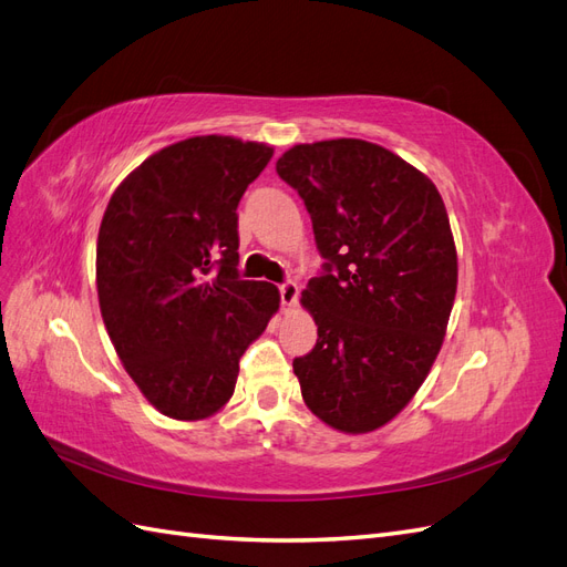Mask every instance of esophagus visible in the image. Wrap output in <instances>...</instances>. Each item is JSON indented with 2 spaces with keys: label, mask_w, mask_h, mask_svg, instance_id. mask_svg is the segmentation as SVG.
<instances>
[{
  "label": "esophagus",
  "mask_w": 567,
  "mask_h": 567,
  "mask_svg": "<svg viewBox=\"0 0 567 567\" xmlns=\"http://www.w3.org/2000/svg\"><path fill=\"white\" fill-rule=\"evenodd\" d=\"M298 284H293V281H284L281 286H279V296H281V305L284 307H293L296 302H298Z\"/></svg>",
  "instance_id": "34e87169"
}]
</instances>
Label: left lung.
I'll return each mask as SVG.
<instances>
[{
  "label": "left lung",
  "instance_id": "1",
  "mask_svg": "<svg viewBox=\"0 0 567 567\" xmlns=\"http://www.w3.org/2000/svg\"><path fill=\"white\" fill-rule=\"evenodd\" d=\"M277 173L305 200L326 260L302 290L319 336L293 359L302 400L336 431H375L414 398L447 331V210L416 167L362 140L298 144Z\"/></svg>",
  "mask_w": 567,
  "mask_h": 567
}]
</instances>
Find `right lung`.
<instances>
[{"label":"right lung","mask_w":567,"mask_h":567,"mask_svg":"<svg viewBox=\"0 0 567 567\" xmlns=\"http://www.w3.org/2000/svg\"><path fill=\"white\" fill-rule=\"evenodd\" d=\"M274 148L192 136L153 153L109 200L96 241L99 307L120 362L161 414L213 416L279 290L238 274V200Z\"/></svg>","instance_id":"obj_1"}]
</instances>
